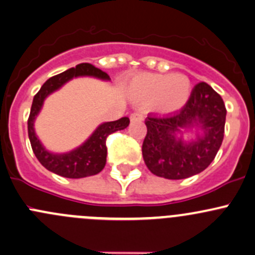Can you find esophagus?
<instances>
[{
  "instance_id": "obj_1",
  "label": "esophagus",
  "mask_w": 255,
  "mask_h": 255,
  "mask_svg": "<svg viewBox=\"0 0 255 255\" xmlns=\"http://www.w3.org/2000/svg\"><path fill=\"white\" fill-rule=\"evenodd\" d=\"M144 117L141 114H138V112H134V114L130 115V121L132 122H135V121H143Z\"/></svg>"
}]
</instances>
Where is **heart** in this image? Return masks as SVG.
<instances>
[{
  "mask_svg": "<svg viewBox=\"0 0 255 255\" xmlns=\"http://www.w3.org/2000/svg\"><path fill=\"white\" fill-rule=\"evenodd\" d=\"M133 100L150 103L161 114H173L183 109L192 95V84L184 74L139 73L128 84Z\"/></svg>",
  "mask_w": 255,
  "mask_h": 255,
  "instance_id": "heart-1",
  "label": "heart"
}]
</instances>
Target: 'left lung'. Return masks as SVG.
Here are the masks:
<instances>
[{"instance_id": "1", "label": "left lung", "mask_w": 255, "mask_h": 255, "mask_svg": "<svg viewBox=\"0 0 255 255\" xmlns=\"http://www.w3.org/2000/svg\"><path fill=\"white\" fill-rule=\"evenodd\" d=\"M226 121L224 100L202 82L194 87L187 105L166 116H148L141 151L146 167L167 179H183L204 171L215 159L222 144ZM197 127L200 134L184 142L182 128Z\"/></svg>"}]
</instances>
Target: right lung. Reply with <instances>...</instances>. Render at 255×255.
<instances>
[{
  "instance_id": "obj_1",
  "label": "right lung",
  "mask_w": 255,
  "mask_h": 255,
  "mask_svg": "<svg viewBox=\"0 0 255 255\" xmlns=\"http://www.w3.org/2000/svg\"><path fill=\"white\" fill-rule=\"evenodd\" d=\"M80 76H89L103 80H110L109 74L90 63H80L73 68L67 69L63 73L51 77L44 83L41 89L34 96L30 115L28 119L29 140H30L31 149L35 154L36 159L51 172L67 177V178H83V177L98 175L105 167L106 163V138L111 133L125 129L129 125L128 117H122V119L112 121V122H105L99 126L94 130L93 134L88 138V140L77 149L64 152V154H53V152L47 151L35 134L34 121L41 110L44 100L51 93L60 89L64 83L74 77Z\"/></svg>"
}]
</instances>
